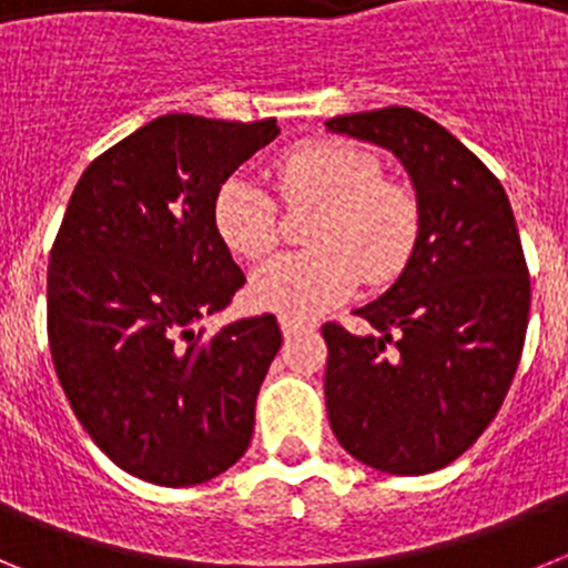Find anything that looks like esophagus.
<instances>
[{
  "mask_svg": "<svg viewBox=\"0 0 568 568\" xmlns=\"http://www.w3.org/2000/svg\"><path fill=\"white\" fill-rule=\"evenodd\" d=\"M307 329H313V321H301V318H290V315H281V333H284V338H293V335L307 333Z\"/></svg>",
  "mask_w": 568,
  "mask_h": 568,
  "instance_id": "esophagus-1",
  "label": "esophagus"
}]
</instances>
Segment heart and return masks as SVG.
<instances>
[{
	"label": "heart",
	"instance_id": "b5f03b06",
	"mask_svg": "<svg viewBox=\"0 0 568 568\" xmlns=\"http://www.w3.org/2000/svg\"><path fill=\"white\" fill-rule=\"evenodd\" d=\"M275 184L287 204L321 202L313 250L270 261L253 278L258 307L310 318L358 287L393 281L418 241V204L400 184L381 179L375 155L349 142H304L275 162ZM213 222L222 241L247 261L278 247V207L253 179L233 175L219 187Z\"/></svg>",
	"mask_w": 568,
	"mask_h": 568
}]
</instances>
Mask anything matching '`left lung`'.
Segmentation results:
<instances>
[{"label": "left lung", "instance_id": "left-lung-1", "mask_svg": "<svg viewBox=\"0 0 568 568\" xmlns=\"http://www.w3.org/2000/svg\"><path fill=\"white\" fill-rule=\"evenodd\" d=\"M327 128L393 150L420 215L400 278L355 310L378 335L321 327L329 426L361 464L426 475L480 438L520 364L531 290L518 224L491 170L429 115L395 104Z\"/></svg>", "mask_w": 568, "mask_h": 568}]
</instances>
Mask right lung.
Here are the masks:
<instances>
[{
    "label": "right lung",
    "mask_w": 568,
    "mask_h": 568,
    "mask_svg": "<svg viewBox=\"0 0 568 568\" xmlns=\"http://www.w3.org/2000/svg\"><path fill=\"white\" fill-rule=\"evenodd\" d=\"M275 119L170 113L88 164L48 264L53 369L93 444L135 478L193 486L247 453L275 315L204 333L244 287L215 193Z\"/></svg>",
    "instance_id": "1"
}]
</instances>
